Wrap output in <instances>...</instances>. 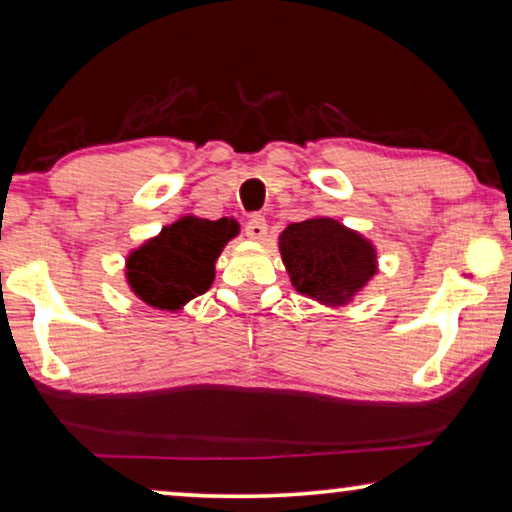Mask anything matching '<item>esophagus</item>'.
<instances>
[{"mask_svg": "<svg viewBox=\"0 0 512 512\" xmlns=\"http://www.w3.org/2000/svg\"><path fill=\"white\" fill-rule=\"evenodd\" d=\"M244 233H247V238L251 240H265V235H268V221L261 214H254L247 221V226H244Z\"/></svg>", "mask_w": 512, "mask_h": 512, "instance_id": "obj_1", "label": "esophagus"}]
</instances>
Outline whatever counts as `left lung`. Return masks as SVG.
<instances>
[{
    "instance_id": "8db88e82",
    "label": "left lung",
    "mask_w": 512,
    "mask_h": 512,
    "mask_svg": "<svg viewBox=\"0 0 512 512\" xmlns=\"http://www.w3.org/2000/svg\"><path fill=\"white\" fill-rule=\"evenodd\" d=\"M279 249L295 291L330 307L351 300L376 272L372 244L328 217L291 224Z\"/></svg>"
}]
</instances>
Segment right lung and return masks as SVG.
<instances>
[{
    "mask_svg": "<svg viewBox=\"0 0 512 512\" xmlns=\"http://www.w3.org/2000/svg\"><path fill=\"white\" fill-rule=\"evenodd\" d=\"M235 235L238 224L226 217L175 221L129 256V286L150 307L180 309L212 286L214 263Z\"/></svg>",
    "mask_w": 512,
    "mask_h": 512,
    "instance_id": "right-lung-1",
    "label": "right lung"
}]
</instances>
